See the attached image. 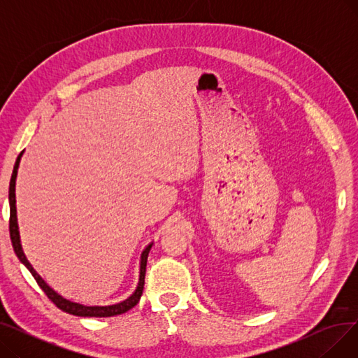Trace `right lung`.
Segmentation results:
<instances>
[{
  "instance_id": "right-lung-1",
  "label": "right lung",
  "mask_w": 358,
  "mask_h": 358,
  "mask_svg": "<svg viewBox=\"0 0 358 358\" xmlns=\"http://www.w3.org/2000/svg\"><path fill=\"white\" fill-rule=\"evenodd\" d=\"M23 152L17 157V161L14 164V169L11 174V180H10V190H8V200H10V238H11V243L15 255L18 257L23 264L27 267V270L31 273V275L34 277V280L37 281V285L41 286V289L46 293V296L52 300V302L58 306L61 310L69 313V315H75V316H84V317H108V316H116V315H122L127 310H130L134 306L138 305L139 299L142 296L143 292V285H145V274H146V261H148V254L152 248V243L142 251L141 254V271H139V283L136 290L131 293L126 300L116 305H108V306H85V305H80L71 302V300H66L65 297H62L61 294L56 293L52 287H49L46 285V281L36 273V270L31 267L30 262L27 261L22 243H20V232H18V223H17V209H15V178H17V171H18V165H20V159H22Z\"/></svg>"
}]
</instances>
